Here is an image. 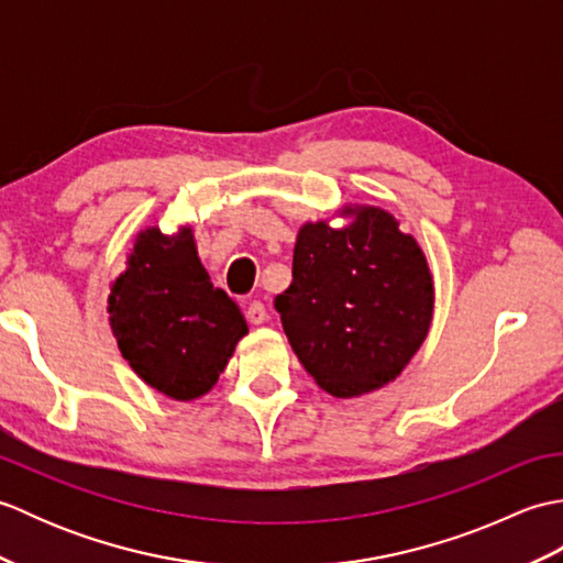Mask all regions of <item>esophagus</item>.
<instances>
[{"mask_svg": "<svg viewBox=\"0 0 563 563\" xmlns=\"http://www.w3.org/2000/svg\"><path fill=\"white\" fill-rule=\"evenodd\" d=\"M246 319L251 321V324H263V321L268 319V309H266V305L263 302H258V300H254L251 302L249 307H246Z\"/></svg>", "mask_w": 563, "mask_h": 563, "instance_id": "esophagus-1", "label": "esophagus"}]
</instances>
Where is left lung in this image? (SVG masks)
Returning <instances> with one entry per match:
<instances>
[{"label": "left lung", "instance_id": "1", "mask_svg": "<svg viewBox=\"0 0 563 563\" xmlns=\"http://www.w3.org/2000/svg\"><path fill=\"white\" fill-rule=\"evenodd\" d=\"M343 230L302 224L292 283L275 297L285 336L317 385L339 399L385 387L409 365L433 319L421 246L382 208H343Z\"/></svg>", "mask_w": 563, "mask_h": 563}]
</instances>
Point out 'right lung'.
Instances as JSON below:
<instances>
[{
	"mask_svg": "<svg viewBox=\"0 0 563 563\" xmlns=\"http://www.w3.org/2000/svg\"><path fill=\"white\" fill-rule=\"evenodd\" d=\"M111 329L130 367L176 401L208 394L249 327L202 268L190 227L140 232L109 295Z\"/></svg>",
	"mask_w": 563,
	"mask_h": 563,
	"instance_id": "1",
	"label": "right lung"
}]
</instances>
